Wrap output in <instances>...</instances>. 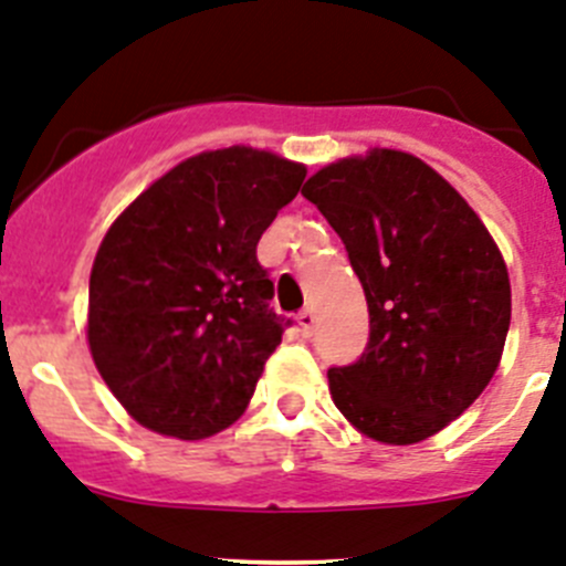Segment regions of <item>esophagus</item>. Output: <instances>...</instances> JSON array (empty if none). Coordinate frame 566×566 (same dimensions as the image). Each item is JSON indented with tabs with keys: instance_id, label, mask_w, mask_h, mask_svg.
Instances as JSON below:
<instances>
[{
	"instance_id": "obj_1",
	"label": "esophagus",
	"mask_w": 566,
	"mask_h": 566,
	"mask_svg": "<svg viewBox=\"0 0 566 566\" xmlns=\"http://www.w3.org/2000/svg\"><path fill=\"white\" fill-rule=\"evenodd\" d=\"M314 323H317V317H314V311H311V308L300 311V314H297L300 334H303V336H311V334H314Z\"/></svg>"
}]
</instances>
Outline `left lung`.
Listing matches in <instances>:
<instances>
[{
	"label": "left lung",
	"mask_w": 566,
	"mask_h": 566,
	"mask_svg": "<svg viewBox=\"0 0 566 566\" xmlns=\"http://www.w3.org/2000/svg\"><path fill=\"white\" fill-rule=\"evenodd\" d=\"M303 196L342 238L370 311L365 354L331 367L361 434L409 446L489 387L511 325V280L469 201L412 154L373 148L311 176Z\"/></svg>",
	"instance_id": "obj_1"
}]
</instances>
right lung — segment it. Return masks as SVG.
<instances>
[{
	"label": "right lung",
	"mask_w": 566,
	"mask_h": 566,
	"mask_svg": "<svg viewBox=\"0 0 566 566\" xmlns=\"http://www.w3.org/2000/svg\"><path fill=\"white\" fill-rule=\"evenodd\" d=\"M305 165L232 145L170 168L117 216L90 277V350L134 421L201 440L235 423L289 323L258 241Z\"/></svg>",
	"instance_id": "right-lung-1"
}]
</instances>
